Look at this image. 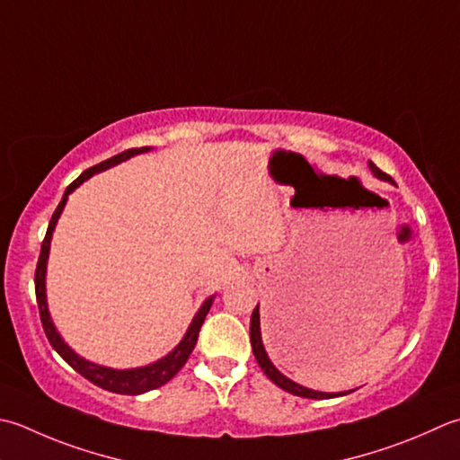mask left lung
Masks as SVG:
<instances>
[{
  "mask_svg": "<svg viewBox=\"0 0 460 460\" xmlns=\"http://www.w3.org/2000/svg\"><path fill=\"white\" fill-rule=\"evenodd\" d=\"M368 165H371L373 173H375L376 177H379V179H383V181L394 183L393 177L383 173V171H381L379 167H376L375 164H368ZM251 347H253V355H255V358H257L259 367L263 368V373H265V375L269 376V379H271L277 386H281L283 391L291 393V394H296V397H307V399H332V397H341V394H345V393H339V394H337V393H319V391H313V389H305V386L293 383L291 379H287L285 375H281V373L277 371V368L273 367V363L269 361V357H267L265 349H263V343H261L259 307H255L253 314H251Z\"/></svg>",
  "mask_w": 460,
  "mask_h": 460,
  "instance_id": "obj_1",
  "label": "left lung"
}]
</instances>
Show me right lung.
Listing matches in <instances>:
<instances>
[{"instance_id": "obj_1", "label": "right lung", "mask_w": 460, "mask_h": 460, "mask_svg": "<svg viewBox=\"0 0 460 460\" xmlns=\"http://www.w3.org/2000/svg\"><path fill=\"white\" fill-rule=\"evenodd\" d=\"M146 151H149V147H133V149H128L123 153H117V155L102 161V164L85 169L84 173H81L75 179V181L66 189V193H63L58 209L53 211L51 219H49V227H48V233H45L43 243H41L38 267H35V279H33V281H35V299H38V307H40V319H41V325H43V331H45V337H48L51 347L56 349L58 353L61 355L63 361H66L69 367H74L81 376H85L87 381H92L93 385L102 386V389L117 393V394H141V393L153 391V389H157V386L169 383L179 371H181V367L187 363L189 355H191L193 347L197 345V337H199L203 321L207 317V313H209V309H211L213 296L201 305V309L197 311L195 319L191 321V325H189V331L185 332L183 341L173 350H171V353L165 358H161V361L147 365V367H141V368H129V371H115V368L99 367V365L85 361V358L77 357L74 350H71L66 343H63L59 332L56 331V327H53V323L49 319V313H48V303H45V263H48V255H49L51 233H53V227H56L61 211H63V205H66V201H67V195L74 191L75 187L84 183L85 179H89L93 173H97V171H103L107 167L121 164V161L137 155V153H146Z\"/></svg>"}]
</instances>
